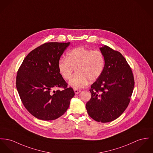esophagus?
Masks as SVG:
<instances>
[{"mask_svg": "<svg viewBox=\"0 0 153 153\" xmlns=\"http://www.w3.org/2000/svg\"><path fill=\"white\" fill-rule=\"evenodd\" d=\"M74 92L76 94H79L81 92V90L79 89H74Z\"/></svg>", "mask_w": 153, "mask_h": 153, "instance_id": "34e87169", "label": "esophagus"}]
</instances>
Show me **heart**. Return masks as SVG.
Returning <instances> with one entry per match:
<instances>
[{
  "mask_svg": "<svg viewBox=\"0 0 153 153\" xmlns=\"http://www.w3.org/2000/svg\"><path fill=\"white\" fill-rule=\"evenodd\" d=\"M105 65L104 56L100 51L78 47L69 51L66 59L59 60L58 68L60 74L66 80L71 79L73 69H76L77 74L69 84L74 89H78L86 87L89 80H97L102 74Z\"/></svg>",
  "mask_w": 153,
  "mask_h": 153,
  "instance_id": "obj_1",
  "label": "heart"
}]
</instances>
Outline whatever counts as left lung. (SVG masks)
I'll use <instances>...</instances> for the list:
<instances>
[{"label": "left lung", "mask_w": 153, "mask_h": 153, "mask_svg": "<svg viewBox=\"0 0 153 153\" xmlns=\"http://www.w3.org/2000/svg\"><path fill=\"white\" fill-rule=\"evenodd\" d=\"M100 50L105 58V68L91 85V97L85 107L91 118L106 123L117 119L125 111L134 82L131 69L120 52L106 45Z\"/></svg>", "instance_id": "1"}]
</instances>
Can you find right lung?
Returning a JSON list of instances; mask_svg holds the SVG:
<instances>
[{
  "label": "right lung",
  "instance_id": "obj_1",
  "mask_svg": "<svg viewBox=\"0 0 153 153\" xmlns=\"http://www.w3.org/2000/svg\"><path fill=\"white\" fill-rule=\"evenodd\" d=\"M70 42H48L30 52L16 77V87L27 110L35 118L52 120L68 109L74 93L60 74L58 63ZM63 87L62 91H52Z\"/></svg>",
  "mask_w": 153,
  "mask_h": 153
}]
</instances>
